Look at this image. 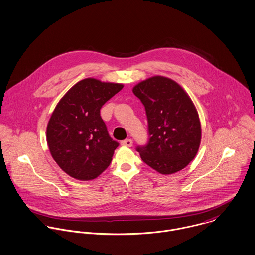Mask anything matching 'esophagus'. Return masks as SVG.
Segmentation results:
<instances>
[{"label":"esophagus","instance_id":"esophagus-1","mask_svg":"<svg viewBox=\"0 0 255 255\" xmlns=\"http://www.w3.org/2000/svg\"><path fill=\"white\" fill-rule=\"evenodd\" d=\"M121 144L123 146H127V147H131V146H132V140L129 139V138H128V139H126V140H123V141L121 142Z\"/></svg>","mask_w":255,"mask_h":255}]
</instances>
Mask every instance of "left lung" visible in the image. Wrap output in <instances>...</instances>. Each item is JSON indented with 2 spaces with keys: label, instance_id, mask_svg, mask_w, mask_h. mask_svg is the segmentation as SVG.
Instances as JSON below:
<instances>
[{
  "label": "left lung",
  "instance_id": "left-lung-1",
  "mask_svg": "<svg viewBox=\"0 0 255 255\" xmlns=\"http://www.w3.org/2000/svg\"><path fill=\"white\" fill-rule=\"evenodd\" d=\"M132 92L145 107L149 142L137 147L141 159L162 175L185 168L201 142L197 110L186 91L175 80L155 75L138 82Z\"/></svg>",
  "mask_w": 255,
  "mask_h": 255
}]
</instances>
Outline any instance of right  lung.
Here are the masks:
<instances>
[{
  "label": "right lung",
  "instance_id": "add662e5",
  "mask_svg": "<svg viewBox=\"0 0 255 255\" xmlns=\"http://www.w3.org/2000/svg\"><path fill=\"white\" fill-rule=\"evenodd\" d=\"M123 87V83L84 78L67 91L53 111L47 144L58 166L73 179L94 180L109 167L119 143L110 137L100 109Z\"/></svg>",
  "mask_w": 255,
  "mask_h": 255
}]
</instances>
